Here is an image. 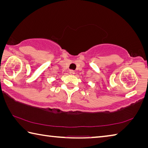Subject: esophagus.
<instances>
[{"label":"esophagus","instance_id":"34e87169","mask_svg":"<svg viewBox=\"0 0 148 148\" xmlns=\"http://www.w3.org/2000/svg\"><path fill=\"white\" fill-rule=\"evenodd\" d=\"M69 73L71 74H72V75H73V74H75V71H73V70H70V71H69Z\"/></svg>","mask_w":148,"mask_h":148}]
</instances>
